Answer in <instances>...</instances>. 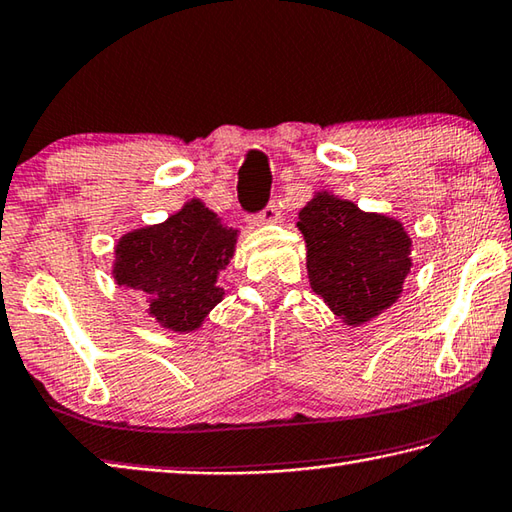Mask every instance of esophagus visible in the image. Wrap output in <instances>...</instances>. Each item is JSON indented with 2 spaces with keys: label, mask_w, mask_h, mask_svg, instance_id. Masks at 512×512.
Listing matches in <instances>:
<instances>
[{
  "label": "esophagus",
  "mask_w": 512,
  "mask_h": 512,
  "mask_svg": "<svg viewBox=\"0 0 512 512\" xmlns=\"http://www.w3.org/2000/svg\"><path fill=\"white\" fill-rule=\"evenodd\" d=\"M280 219V208H277V203H268V206L259 212V215L253 219L257 226H268V224H275V221Z\"/></svg>",
  "instance_id": "esophagus-1"
}]
</instances>
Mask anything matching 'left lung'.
I'll use <instances>...</instances> for the list:
<instances>
[{"instance_id": "obj_1", "label": "left lung", "mask_w": 512, "mask_h": 512, "mask_svg": "<svg viewBox=\"0 0 512 512\" xmlns=\"http://www.w3.org/2000/svg\"><path fill=\"white\" fill-rule=\"evenodd\" d=\"M297 228L311 288L349 327L378 318L401 297L412 268V239L401 221L318 192L300 210Z\"/></svg>"}]
</instances>
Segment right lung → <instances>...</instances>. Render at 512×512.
<instances>
[{"instance_id": "1", "label": "right lung", "mask_w": 512, "mask_h": 512, "mask_svg": "<svg viewBox=\"0 0 512 512\" xmlns=\"http://www.w3.org/2000/svg\"><path fill=\"white\" fill-rule=\"evenodd\" d=\"M237 230L199 199L163 224L127 232L118 239L114 280L147 295L150 315L165 329L190 333L224 300L219 273L235 255Z\"/></svg>"}]
</instances>
